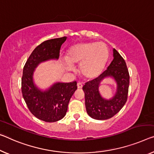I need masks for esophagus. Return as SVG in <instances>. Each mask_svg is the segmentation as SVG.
<instances>
[{
  "mask_svg": "<svg viewBox=\"0 0 154 154\" xmlns=\"http://www.w3.org/2000/svg\"><path fill=\"white\" fill-rule=\"evenodd\" d=\"M77 87L79 89H81L82 87V84L80 83V82H78L77 83Z\"/></svg>",
  "mask_w": 154,
  "mask_h": 154,
  "instance_id": "1",
  "label": "esophagus"
}]
</instances>
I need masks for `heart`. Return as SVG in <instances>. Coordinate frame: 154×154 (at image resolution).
<instances>
[{"label": "heart", "instance_id": "b5f03b06", "mask_svg": "<svg viewBox=\"0 0 154 154\" xmlns=\"http://www.w3.org/2000/svg\"><path fill=\"white\" fill-rule=\"evenodd\" d=\"M109 56L104 43L82 42L69 47L62 62L66 71H72V66L80 65L79 72L84 79H93L100 75Z\"/></svg>", "mask_w": 154, "mask_h": 154}]
</instances>
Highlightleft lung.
Wrapping results in <instances>:
<instances>
[{"label":"left lung","instance_id":"1","mask_svg":"<svg viewBox=\"0 0 154 154\" xmlns=\"http://www.w3.org/2000/svg\"><path fill=\"white\" fill-rule=\"evenodd\" d=\"M113 57L105 72L82 87L87 112L94 119L103 120L111 118L121 109L127 100L129 74L126 63L115 49H113ZM107 77L112 78L117 84L115 96L109 99L102 97L99 91L100 82Z\"/></svg>","mask_w":154,"mask_h":154}]
</instances>
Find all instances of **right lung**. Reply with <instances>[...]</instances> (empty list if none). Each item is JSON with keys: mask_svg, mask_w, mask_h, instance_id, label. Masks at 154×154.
Returning a JSON list of instances; mask_svg holds the SVG:
<instances>
[{"mask_svg": "<svg viewBox=\"0 0 154 154\" xmlns=\"http://www.w3.org/2000/svg\"><path fill=\"white\" fill-rule=\"evenodd\" d=\"M67 36L44 41L31 54L23 68L22 94L31 113L38 119L47 122L58 121L65 117L68 104L75 91L76 82H56L46 89H41L35 84L34 74L40 64L51 60H57L61 45Z\"/></svg>", "mask_w": 154, "mask_h": 154, "instance_id": "obj_1", "label": "right lung"}]
</instances>
